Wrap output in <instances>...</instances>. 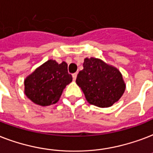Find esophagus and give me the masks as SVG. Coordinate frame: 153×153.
<instances>
[{
  "label": "esophagus",
  "instance_id": "1",
  "mask_svg": "<svg viewBox=\"0 0 153 153\" xmlns=\"http://www.w3.org/2000/svg\"><path fill=\"white\" fill-rule=\"evenodd\" d=\"M72 77H73V79H74V80H75L77 78V73H74V74H72Z\"/></svg>",
  "mask_w": 153,
  "mask_h": 153
}]
</instances>
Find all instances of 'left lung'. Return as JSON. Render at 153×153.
Here are the masks:
<instances>
[{"label": "left lung", "mask_w": 153, "mask_h": 153, "mask_svg": "<svg viewBox=\"0 0 153 153\" xmlns=\"http://www.w3.org/2000/svg\"><path fill=\"white\" fill-rule=\"evenodd\" d=\"M76 83L87 102L99 108H109L118 102L126 84L120 71L96 58H86L83 69L77 75Z\"/></svg>", "instance_id": "left-lung-1"}]
</instances>
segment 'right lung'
Segmentation results:
<instances>
[{"mask_svg": "<svg viewBox=\"0 0 153 153\" xmlns=\"http://www.w3.org/2000/svg\"><path fill=\"white\" fill-rule=\"evenodd\" d=\"M71 82L66 62L58 64L51 59L25 78L24 92L35 104L45 107L58 102L64 88Z\"/></svg>", "mask_w": 153, "mask_h": 153, "instance_id": "1", "label": "right lung"}]
</instances>
